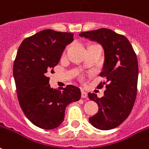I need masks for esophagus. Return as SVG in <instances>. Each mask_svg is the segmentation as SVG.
I'll return each instance as SVG.
<instances>
[{"label":"esophagus","instance_id":"esophagus-1","mask_svg":"<svg viewBox=\"0 0 149 149\" xmlns=\"http://www.w3.org/2000/svg\"><path fill=\"white\" fill-rule=\"evenodd\" d=\"M81 97H82V98H86V97H87V94L84 91H82V92H81Z\"/></svg>","mask_w":149,"mask_h":149}]
</instances>
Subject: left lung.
Masks as SVG:
<instances>
[{
  "label": "left lung",
  "mask_w": 149,
  "mask_h": 149,
  "mask_svg": "<svg viewBox=\"0 0 149 149\" xmlns=\"http://www.w3.org/2000/svg\"><path fill=\"white\" fill-rule=\"evenodd\" d=\"M79 35L98 42L105 51V62L100 77L105 80L101 81L97 87L102 88L105 85L106 90L102 97L88 93L89 99L97 102L99 107L89 121L97 129L111 130L128 117L134 104L138 77L137 55L127 38L111 29L101 28Z\"/></svg>",
  "instance_id": "left-lung-1"
}]
</instances>
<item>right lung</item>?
<instances>
[{"mask_svg":"<svg viewBox=\"0 0 149 149\" xmlns=\"http://www.w3.org/2000/svg\"><path fill=\"white\" fill-rule=\"evenodd\" d=\"M72 37V33L44 29L26 38L17 52L13 75L19 105L27 119L42 129L58 127L67 105L81 97L79 88L73 85L51 88L47 77Z\"/></svg>","mask_w":149,"mask_h":149,"instance_id":"add662e5","label":"right lung"}]
</instances>
